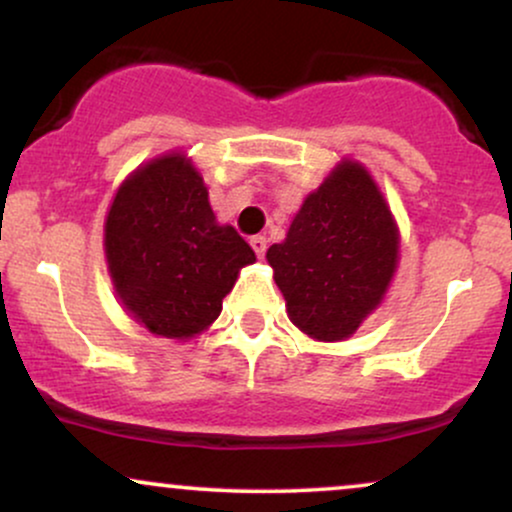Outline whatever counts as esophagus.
I'll list each match as a JSON object with an SVG mask.
<instances>
[{"mask_svg": "<svg viewBox=\"0 0 512 512\" xmlns=\"http://www.w3.org/2000/svg\"><path fill=\"white\" fill-rule=\"evenodd\" d=\"M250 245H252V250H255V255L260 257H264V252H267V238L264 236H255V238H250Z\"/></svg>", "mask_w": 512, "mask_h": 512, "instance_id": "34e87169", "label": "esophagus"}]
</instances>
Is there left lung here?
I'll list each match as a JSON object with an SVG mask.
<instances>
[{"mask_svg":"<svg viewBox=\"0 0 512 512\" xmlns=\"http://www.w3.org/2000/svg\"><path fill=\"white\" fill-rule=\"evenodd\" d=\"M288 319L319 342L352 338L399 264V226L371 172L342 158L267 250Z\"/></svg>","mask_w":512,"mask_h":512,"instance_id":"8db88e82","label":"left lung"}]
</instances>
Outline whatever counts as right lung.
Masks as SVG:
<instances>
[{
	"instance_id": "1",
	"label": "right lung",
	"mask_w": 512,
	"mask_h": 512,
	"mask_svg": "<svg viewBox=\"0 0 512 512\" xmlns=\"http://www.w3.org/2000/svg\"><path fill=\"white\" fill-rule=\"evenodd\" d=\"M103 252L125 312L160 338L186 342L215 323L255 252L219 224L193 160L170 151L139 165L115 191Z\"/></svg>"
}]
</instances>
